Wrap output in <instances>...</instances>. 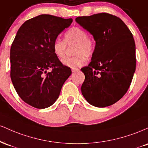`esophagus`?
Returning a JSON list of instances; mask_svg holds the SVG:
<instances>
[{"instance_id": "1", "label": "esophagus", "mask_w": 148, "mask_h": 148, "mask_svg": "<svg viewBox=\"0 0 148 148\" xmlns=\"http://www.w3.org/2000/svg\"><path fill=\"white\" fill-rule=\"evenodd\" d=\"M77 70H79V69H78V68H72V72H76V71H77Z\"/></svg>"}]
</instances>
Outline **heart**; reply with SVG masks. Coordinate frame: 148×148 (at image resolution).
<instances>
[{
	"label": "heart",
	"mask_w": 148,
	"mask_h": 148,
	"mask_svg": "<svg viewBox=\"0 0 148 148\" xmlns=\"http://www.w3.org/2000/svg\"><path fill=\"white\" fill-rule=\"evenodd\" d=\"M75 45L74 54L75 56L64 58L62 64L71 68H77L84 65L86 59L90 58L94 54L95 49V40L88 35L86 30L81 27L74 26L64 33V40L57 39L53 44V53L58 58L65 56L67 46Z\"/></svg>",
	"instance_id": "b5f03b06"
}]
</instances>
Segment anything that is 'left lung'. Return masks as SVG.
<instances>
[{
	"mask_svg": "<svg viewBox=\"0 0 148 148\" xmlns=\"http://www.w3.org/2000/svg\"><path fill=\"white\" fill-rule=\"evenodd\" d=\"M76 21L96 42L91 62L81 69L85 74L81 92L92 106H111L126 94L135 72L133 35L120 18L108 13L79 16Z\"/></svg>",
	"mask_w": 148,
	"mask_h": 148,
	"instance_id": "1",
	"label": "left lung"
}]
</instances>
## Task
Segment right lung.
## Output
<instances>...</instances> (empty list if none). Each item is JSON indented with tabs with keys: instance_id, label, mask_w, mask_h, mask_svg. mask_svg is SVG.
Segmentation results:
<instances>
[{
	"instance_id": "1",
	"label": "right lung",
	"mask_w": 148,
	"mask_h": 148,
	"mask_svg": "<svg viewBox=\"0 0 148 148\" xmlns=\"http://www.w3.org/2000/svg\"><path fill=\"white\" fill-rule=\"evenodd\" d=\"M72 18L41 14L27 20L18 30L10 49V76L21 99L45 108L56 101L72 74L53 50V44ZM47 69H51L47 73Z\"/></svg>"
}]
</instances>
